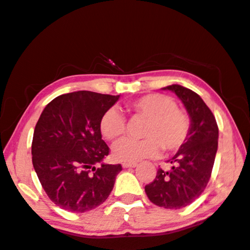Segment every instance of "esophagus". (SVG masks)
I'll return each mask as SVG.
<instances>
[{"label":"esophagus","instance_id":"esophagus-1","mask_svg":"<svg viewBox=\"0 0 250 250\" xmlns=\"http://www.w3.org/2000/svg\"><path fill=\"white\" fill-rule=\"evenodd\" d=\"M136 166H137V163H135V162H123L122 163L123 168H134V167H136Z\"/></svg>","mask_w":250,"mask_h":250}]
</instances>
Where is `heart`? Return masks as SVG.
<instances>
[{
    "label": "heart",
    "instance_id": "1",
    "mask_svg": "<svg viewBox=\"0 0 250 250\" xmlns=\"http://www.w3.org/2000/svg\"><path fill=\"white\" fill-rule=\"evenodd\" d=\"M127 109L135 116L146 119L141 135L145 139H125L113 147V156L117 161L135 162L146 157H154L163 149L174 153L185 145L190 133V116L185 109L177 107L173 97L165 94H147L129 102ZM102 136L108 141H116L127 130V123L117 108H109L103 113L99 125Z\"/></svg>",
    "mask_w": 250,
    "mask_h": 250
}]
</instances>
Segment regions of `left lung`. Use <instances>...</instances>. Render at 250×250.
<instances>
[{
  "mask_svg": "<svg viewBox=\"0 0 250 250\" xmlns=\"http://www.w3.org/2000/svg\"><path fill=\"white\" fill-rule=\"evenodd\" d=\"M174 91L190 116L191 128L187 141L169 160L170 170H157L156 177L145 187L154 205L180 209L194 202L207 187L217 151L219 127L203 100L180 84L163 88Z\"/></svg>",
  "mask_w": 250,
  "mask_h": 250,
  "instance_id": "1",
  "label": "left lung"
}]
</instances>
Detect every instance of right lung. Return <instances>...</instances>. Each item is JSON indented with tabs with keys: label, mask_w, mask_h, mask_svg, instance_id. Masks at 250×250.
Here are the masks:
<instances>
[{
	"label": "right lung",
	"mask_w": 250,
	"mask_h": 250,
	"mask_svg": "<svg viewBox=\"0 0 250 250\" xmlns=\"http://www.w3.org/2000/svg\"><path fill=\"white\" fill-rule=\"evenodd\" d=\"M119 97L87 90L63 94L45 105L36 123L34 169L48 197L64 210H91L113 190L122 166L102 162L109 147L99 125ZM97 163L100 168H95Z\"/></svg>",
	"instance_id": "right-lung-1"
}]
</instances>
